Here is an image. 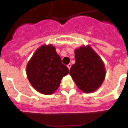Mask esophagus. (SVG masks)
<instances>
[{"label":"esophagus","mask_w":128,"mask_h":128,"mask_svg":"<svg viewBox=\"0 0 128 128\" xmlns=\"http://www.w3.org/2000/svg\"><path fill=\"white\" fill-rule=\"evenodd\" d=\"M71 66H72V65H71V64H68V65H67V67L68 68V69H69V70H70Z\"/></svg>","instance_id":"34e87169"}]
</instances>
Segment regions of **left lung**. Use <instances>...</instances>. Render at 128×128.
I'll use <instances>...</instances> for the list:
<instances>
[{
    "label": "left lung",
    "mask_w": 128,
    "mask_h": 128,
    "mask_svg": "<svg viewBox=\"0 0 128 128\" xmlns=\"http://www.w3.org/2000/svg\"><path fill=\"white\" fill-rule=\"evenodd\" d=\"M75 58L70 76L81 90L86 93L94 92L102 85L106 77L104 62L88 46L76 49Z\"/></svg>",
    "instance_id": "1"
}]
</instances>
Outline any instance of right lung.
I'll return each mask as SVG.
<instances>
[{"mask_svg": "<svg viewBox=\"0 0 128 128\" xmlns=\"http://www.w3.org/2000/svg\"><path fill=\"white\" fill-rule=\"evenodd\" d=\"M69 73L62 63L60 56L51 45L37 49L26 66V74L30 84L44 94H52L60 84L62 77Z\"/></svg>", "mask_w": 128, "mask_h": 128, "instance_id": "right-lung-1", "label": "right lung"}]
</instances>
